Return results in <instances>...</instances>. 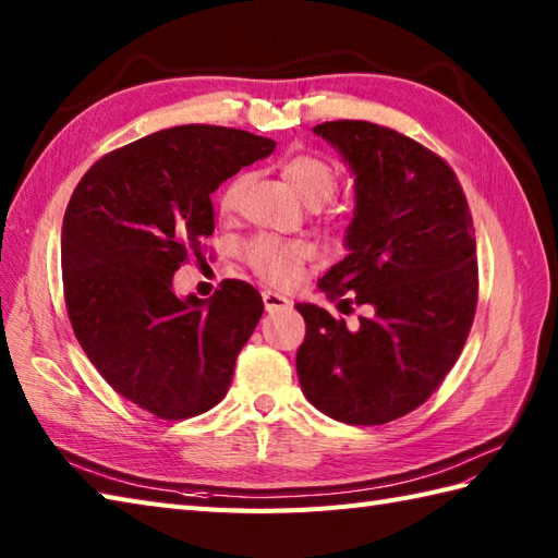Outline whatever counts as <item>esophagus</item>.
Returning <instances> with one entry per match:
<instances>
[{
	"instance_id": "esophagus-1",
	"label": "esophagus",
	"mask_w": 558,
	"mask_h": 558,
	"mask_svg": "<svg viewBox=\"0 0 558 558\" xmlns=\"http://www.w3.org/2000/svg\"><path fill=\"white\" fill-rule=\"evenodd\" d=\"M264 304H266V312L268 314L292 310V302L286 298V294L272 292V290H264Z\"/></svg>"
}]
</instances>
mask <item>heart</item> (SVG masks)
Here are the masks:
<instances>
[{"instance_id": "1", "label": "heart", "mask_w": 558, "mask_h": 558, "mask_svg": "<svg viewBox=\"0 0 558 558\" xmlns=\"http://www.w3.org/2000/svg\"><path fill=\"white\" fill-rule=\"evenodd\" d=\"M282 177L292 186V192L310 206H322L338 192V172L328 160L298 153L282 162ZM248 186V174H236L220 192L218 206L225 216L240 210ZM314 256V246L300 240H280L272 234H258L244 246L246 264L256 276L272 282V286H290L302 276L306 260Z\"/></svg>"}]
</instances>
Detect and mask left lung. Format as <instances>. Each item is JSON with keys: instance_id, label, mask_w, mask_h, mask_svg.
<instances>
[{"instance_id": "1", "label": "left lung", "mask_w": 558, "mask_h": 558, "mask_svg": "<svg viewBox=\"0 0 558 558\" xmlns=\"http://www.w3.org/2000/svg\"><path fill=\"white\" fill-rule=\"evenodd\" d=\"M314 132L357 177L350 254L318 288L369 314L348 328L322 306L298 304L300 386L338 422L386 424L417 410L465 348L480 290L472 213L450 165L420 141L360 120Z\"/></svg>"}]
</instances>
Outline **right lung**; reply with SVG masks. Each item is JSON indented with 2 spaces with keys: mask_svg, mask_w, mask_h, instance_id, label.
Instances as JSON below:
<instances>
[{
  "mask_svg": "<svg viewBox=\"0 0 558 558\" xmlns=\"http://www.w3.org/2000/svg\"><path fill=\"white\" fill-rule=\"evenodd\" d=\"M276 141L184 124L102 156L81 177L62 228V282L74 336L122 398L158 420H186L228 393L236 354L264 314L244 280L180 300L172 276L204 256L210 194Z\"/></svg>",
  "mask_w": 558,
  "mask_h": 558,
  "instance_id": "obj_1",
  "label": "right lung"
}]
</instances>
